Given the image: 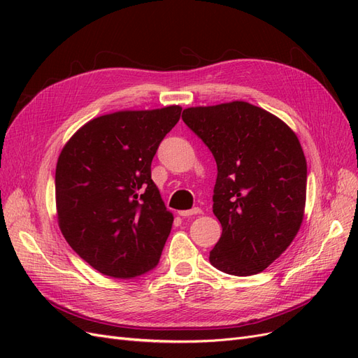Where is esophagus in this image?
<instances>
[{
  "label": "esophagus",
  "mask_w": 358,
  "mask_h": 358,
  "mask_svg": "<svg viewBox=\"0 0 358 358\" xmlns=\"http://www.w3.org/2000/svg\"><path fill=\"white\" fill-rule=\"evenodd\" d=\"M199 213H201V209H200V208H192V209H189V210H180V212H179V215L183 216V218H185V216L199 215Z\"/></svg>",
  "instance_id": "34e87169"
}]
</instances>
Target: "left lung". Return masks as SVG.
Returning a JSON list of instances; mask_svg holds the SVG:
<instances>
[{
  "mask_svg": "<svg viewBox=\"0 0 358 358\" xmlns=\"http://www.w3.org/2000/svg\"><path fill=\"white\" fill-rule=\"evenodd\" d=\"M212 152L213 213L222 234L209 262L224 273L263 272L294 239L306 203V158L294 131L245 101L183 110Z\"/></svg>",
  "mask_w": 358,
  "mask_h": 358,
  "instance_id": "1",
  "label": "left lung"
}]
</instances>
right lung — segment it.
Returning a JSON list of instances; mask_svg holds the SVG:
<instances>
[{
    "label": "right lung",
    "mask_w": 358,
    "mask_h": 358,
    "mask_svg": "<svg viewBox=\"0 0 358 358\" xmlns=\"http://www.w3.org/2000/svg\"><path fill=\"white\" fill-rule=\"evenodd\" d=\"M179 106L125 110L85 124L61 150L55 171L59 229L100 273L131 279L157 267L173 215L150 179Z\"/></svg>",
    "instance_id": "right-lung-1"
}]
</instances>
